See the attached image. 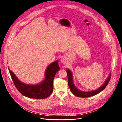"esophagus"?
I'll return each mask as SVG.
<instances>
[{
	"instance_id": "esophagus-1",
	"label": "esophagus",
	"mask_w": 122,
	"mask_h": 122,
	"mask_svg": "<svg viewBox=\"0 0 122 122\" xmlns=\"http://www.w3.org/2000/svg\"><path fill=\"white\" fill-rule=\"evenodd\" d=\"M66 60L65 59V58H62L61 59V62L62 64H65V63H66Z\"/></svg>"
}]
</instances>
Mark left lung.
<instances>
[{"label":"left lung","instance_id":"obj_1","mask_svg":"<svg viewBox=\"0 0 122 122\" xmlns=\"http://www.w3.org/2000/svg\"><path fill=\"white\" fill-rule=\"evenodd\" d=\"M67 76H68V85L70 90L72 92V93L75 95L76 96L78 97H82V98H86V97H89L93 96H95L96 95L98 94L100 92L102 91L104 88L107 86L108 84L109 81L111 78V73L109 74V77H108L107 79L106 80L105 83L102 85V86L100 87H99L98 89L91 91V92H82L81 91L77 89V88L75 86L74 84L73 83V77H72V74L71 72L69 70H67Z\"/></svg>","mask_w":122,"mask_h":122}]
</instances>
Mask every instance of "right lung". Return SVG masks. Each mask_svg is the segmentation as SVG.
Returning a JSON list of instances; mask_svg holds the SVG:
<instances>
[{
    "mask_svg": "<svg viewBox=\"0 0 122 122\" xmlns=\"http://www.w3.org/2000/svg\"><path fill=\"white\" fill-rule=\"evenodd\" d=\"M60 70L58 61L49 65L45 72V79L42 83L31 86L22 83L16 75L9 68L10 75L15 86L18 91L24 96L28 98L43 99L47 98L53 92V79L57 72Z\"/></svg>",
    "mask_w": 122,
    "mask_h": 122,
    "instance_id": "obj_1",
    "label": "right lung"
}]
</instances>
